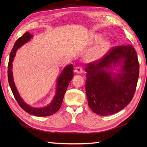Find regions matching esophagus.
<instances>
[{
	"label": "esophagus",
	"mask_w": 147,
	"mask_h": 147,
	"mask_svg": "<svg viewBox=\"0 0 147 147\" xmlns=\"http://www.w3.org/2000/svg\"><path fill=\"white\" fill-rule=\"evenodd\" d=\"M75 72L77 74H81L83 72V69L82 67L78 66V67H75Z\"/></svg>",
	"instance_id": "34e87169"
}]
</instances>
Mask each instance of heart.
<instances>
[{
	"mask_svg": "<svg viewBox=\"0 0 147 147\" xmlns=\"http://www.w3.org/2000/svg\"><path fill=\"white\" fill-rule=\"evenodd\" d=\"M101 39L100 37L96 38V41H99ZM109 47V43L107 41L102 42L99 46L94 49L87 56V59L90 61H94L98 59L104 55V53L108 50Z\"/></svg>",
	"mask_w": 147,
	"mask_h": 147,
	"instance_id": "obj_1",
	"label": "heart"
}]
</instances>
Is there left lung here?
<instances>
[{
  "mask_svg": "<svg viewBox=\"0 0 147 147\" xmlns=\"http://www.w3.org/2000/svg\"><path fill=\"white\" fill-rule=\"evenodd\" d=\"M119 65L120 73L109 70ZM86 93L93 112L107 116L118 112L133 98L139 75L137 53L132 45L112 48L100 59L88 63Z\"/></svg>",
  "mask_w": 147,
  "mask_h": 147,
  "instance_id": "8db88e82",
  "label": "left lung"
}]
</instances>
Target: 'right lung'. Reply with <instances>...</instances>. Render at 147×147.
<instances>
[{
	"label": "right lung",
	"mask_w": 147,
	"mask_h": 147,
	"mask_svg": "<svg viewBox=\"0 0 147 147\" xmlns=\"http://www.w3.org/2000/svg\"><path fill=\"white\" fill-rule=\"evenodd\" d=\"M32 37L33 35L32 34H30L29 32H26L21 37L18 39L15 43L14 46H13L11 51L10 59L9 61H8V80L15 99L16 100L20 106L25 112L36 117H47L55 113L59 110L67 88L71 80L74 77V67L72 64H70L66 66L63 69L59 78H57L55 96L50 104H48L46 107H44L35 108L26 104L20 96L19 93L18 92L17 89L15 86L14 81H13V73L11 70L12 63L13 61V58L15 56L16 51L18 50V49L23 46L24 43L29 42Z\"/></svg>",
	"instance_id": "right-lung-1"
}]
</instances>
